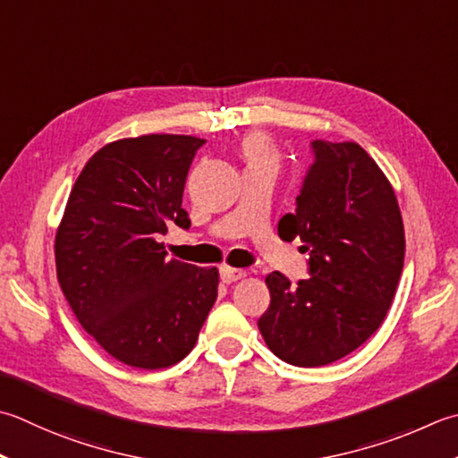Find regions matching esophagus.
I'll return each mask as SVG.
<instances>
[{
	"instance_id": "34e87169",
	"label": "esophagus",
	"mask_w": 458,
	"mask_h": 458,
	"mask_svg": "<svg viewBox=\"0 0 458 458\" xmlns=\"http://www.w3.org/2000/svg\"><path fill=\"white\" fill-rule=\"evenodd\" d=\"M246 276L244 270H240V267H230V266H222L220 267V280L224 284H232L236 280H242V277Z\"/></svg>"
}]
</instances>
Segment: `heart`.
<instances>
[{
    "label": "heart",
    "instance_id": "1",
    "mask_svg": "<svg viewBox=\"0 0 458 458\" xmlns=\"http://www.w3.org/2000/svg\"><path fill=\"white\" fill-rule=\"evenodd\" d=\"M244 158L248 163H258V160H272L274 163V148L262 134H254L244 142Z\"/></svg>",
    "mask_w": 458,
    "mask_h": 458
}]
</instances>
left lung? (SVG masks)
I'll list each match as a JSON object with an SVG mask.
<instances>
[{
	"mask_svg": "<svg viewBox=\"0 0 458 458\" xmlns=\"http://www.w3.org/2000/svg\"><path fill=\"white\" fill-rule=\"evenodd\" d=\"M313 163L295 210L277 224L300 238L306 280L266 276L270 306L258 319L272 353L295 367L334 363L369 339L387 316L405 258L395 192L355 142L311 140Z\"/></svg>",
	"mask_w": 458,
	"mask_h": 458,
	"instance_id": "8db88e82",
	"label": "left lung"
}]
</instances>
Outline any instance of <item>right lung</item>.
<instances>
[{
  "mask_svg": "<svg viewBox=\"0 0 458 458\" xmlns=\"http://www.w3.org/2000/svg\"><path fill=\"white\" fill-rule=\"evenodd\" d=\"M206 140L145 134L97 150L69 194L55 236L57 280L79 324L140 369L192 352L218 295L216 267L168 259L158 238L188 230V168Z\"/></svg>",
  "mask_w": 458,
  "mask_h": 458,
  "instance_id": "obj_1",
  "label": "right lung"
}]
</instances>
